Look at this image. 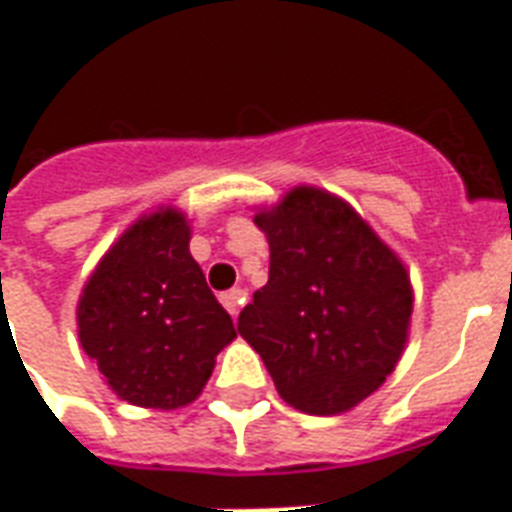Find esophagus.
I'll return each instance as SVG.
<instances>
[{"instance_id":"esophagus-1","label":"esophagus","mask_w":512,"mask_h":512,"mask_svg":"<svg viewBox=\"0 0 512 512\" xmlns=\"http://www.w3.org/2000/svg\"><path fill=\"white\" fill-rule=\"evenodd\" d=\"M222 304L230 315H238L241 304H244V290H227V293H222Z\"/></svg>"}]
</instances>
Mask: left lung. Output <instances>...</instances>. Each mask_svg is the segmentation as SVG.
I'll list each match as a JSON object with an SVG mask.
<instances>
[{
    "instance_id": "obj_1",
    "label": "left lung",
    "mask_w": 512,
    "mask_h": 512,
    "mask_svg": "<svg viewBox=\"0 0 512 512\" xmlns=\"http://www.w3.org/2000/svg\"><path fill=\"white\" fill-rule=\"evenodd\" d=\"M255 224L271 266L238 332L288 406L315 417L351 411L406 348L414 304L406 266L348 202L315 186L290 189Z\"/></svg>"
}]
</instances>
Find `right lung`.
<instances>
[{
    "label": "right lung",
    "instance_id": "add662e5",
    "mask_svg": "<svg viewBox=\"0 0 512 512\" xmlns=\"http://www.w3.org/2000/svg\"><path fill=\"white\" fill-rule=\"evenodd\" d=\"M189 238L178 208L139 216L101 257L76 307L84 354L131 406L169 411L197 400L216 354L238 334Z\"/></svg>",
    "mask_w": 512,
    "mask_h": 512
}]
</instances>
